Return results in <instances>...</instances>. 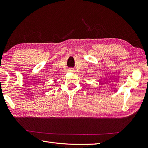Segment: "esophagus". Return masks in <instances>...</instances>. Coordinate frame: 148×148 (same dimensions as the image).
I'll return each instance as SVG.
<instances>
[{"label": "esophagus", "mask_w": 148, "mask_h": 148, "mask_svg": "<svg viewBox=\"0 0 148 148\" xmlns=\"http://www.w3.org/2000/svg\"><path fill=\"white\" fill-rule=\"evenodd\" d=\"M69 72H74L75 71H74V69L71 68V69H69Z\"/></svg>", "instance_id": "1"}]
</instances>
